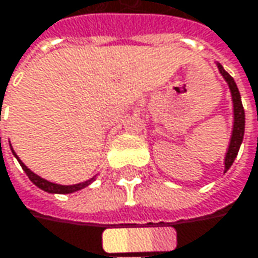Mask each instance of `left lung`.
<instances>
[{
  "label": "left lung",
  "mask_w": 258,
  "mask_h": 258,
  "mask_svg": "<svg viewBox=\"0 0 258 258\" xmlns=\"http://www.w3.org/2000/svg\"><path fill=\"white\" fill-rule=\"evenodd\" d=\"M219 72L224 78V81L227 82L229 90H230V96H232V103H233V127H232V136H230V142H229V148L227 152L224 155V173L232 167L236 155L239 152V148L242 145L244 140V133H245V112H244V106L241 102V94L239 90L236 87L235 80L223 69L220 63H217Z\"/></svg>",
  "instance_id": "obj_1"
}]
</instances>
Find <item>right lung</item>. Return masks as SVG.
Returning <instances> with one entry per match:
<instances>
[{"label": "right lung", "instance_id": "obj_1", "mask_svg": "<svg viewBox=\"0 0 258 258\" xmlns=\"http://www.w3.org/2000/svg\"><path fill=\"white\" fill-rule=\"evenodd\" d=\"M12 152L13 155L16 156V159L19 161V164L22 165V168H23V171L28 174L29 177V180L38 186L39 189H42L44 192H48V194H74V192H77V190H81L84 187H87L88 184H91L94 180H96V176L93 177V178H90V180H87V181H82V183H77V184H69V186H66V184H57V183H51V181H48V180H45V178H42V177H39L38 174H35L34 171H31L20 159H19V156L16 155V152L13 151L12 148Z\"/></svg>", "mask_w": 258, "mask_h": 258}]
</instances>
